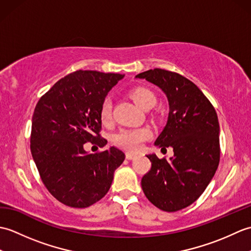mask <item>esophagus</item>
Listing matches in <instances>:
<instances>
[{
    "mask_svg": "<svg viewBox=\"0 0 251 251\" xmlns=\"http://www.w3.org/2000/svg\"><path fill=\"white\" fill-rule=\"evenodd\" d=\"M137 155H136V154H134V153H126V158L127 159H134L135 157H136Z\"/></svg>",
    "mask_w": 251,
    "mask_h": 251,
    "instance_id": "1",
    "label": "esophagus"
}]
</instances>
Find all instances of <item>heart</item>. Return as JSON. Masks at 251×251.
Here are the masks:
<instances>
[{"instance_id": "heart-1", "label": "heart", "mask_w": 251, "mask_h": 251, "mask_svg": "<svg viewBox=\"0 0 251 251\" xmlns=\"http://www.w3.org/2000/svg\"><path fill=\"white\" fill-rule=\"evenodd\" d=\"M130 96L132 100L142 109L153 106L156 102L155 95L151 90L143 87H138L131 90ZM112 115V101L105 98L100 108V119L103 123H108ZM152 137V130L148 127L138 128H126L120 130L114 136V143L122 149L128 151H138L147 140Z\"/></svg>"}]
</instances>
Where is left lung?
I'll return each instance as SVG.
<instances>
[{
	"label": "left lung",
	"instance_id": "left-lung-1",
	"mask_svg": "<svg viewBox=\"0 0 251 251\" xmlns=\"http://www.w3.org/2000/svg\"><path fill=\"white\" fill-rule=\"evenodd\" d=\"M136 78L155 85L166 96L167 123L154 146L174 150L169 161L155 154L147 155L152 167L141 180L143 193L159 209L178 211L202 194L219 165L220 127L216 110L193 82L178 73L153 69Z\"/></svg>",
	"mask_w": 251,
	"mask_h": 251
}]
</instances>
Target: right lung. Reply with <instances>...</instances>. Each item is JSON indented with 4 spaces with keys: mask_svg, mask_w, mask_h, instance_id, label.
I'll list each match as a JSON object with an SVG mask.
<instances>
[{
    "mask_svg": "<svg viewBox=\"0 0 251 251\" xmlns=\"http://www.w3.org/2000/svg\"><path fill=\"white\" fill-rule=\"evenodd\" d=\"M124 74L78 70L59 79L37 102L32 116L31 153L41 179L62 204L86 208L108 193L125 154L111 147L85 151L86 142L103 147L100 108Z\"/></svg>",
    "mask_w": 251,
    "mask_h": 251,
    "instance_id": "right-lung-1",
    "label": "right lung"
}]
</instances>
